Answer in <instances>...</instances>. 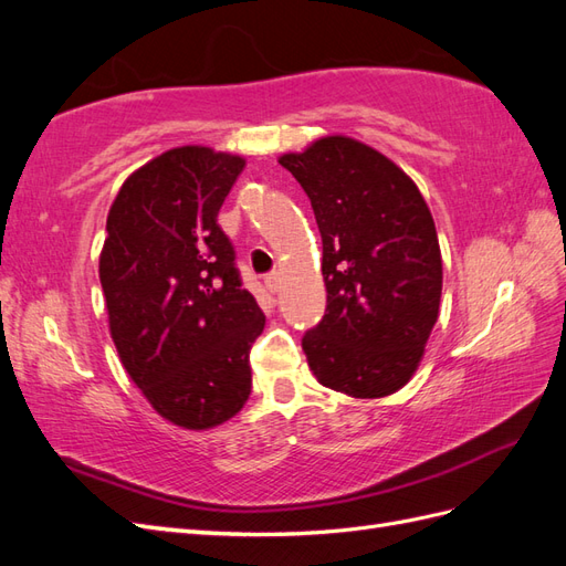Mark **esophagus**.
I'll list each match as a JSON object with an SVG mask.
<instances>
[{"label": "esophagus", "instance_id": "34e87169", "mask_svg": "<svg viewBox=\"0 0 566 566\" xmlns=\"http://www.w3.org/2000/svg\"><path fill=\"white\" fill-rule=\"evenodd\" d=\"M264 285H266V290L269 293H273L276 295L279 290H281V273L279 271H273V273H269V276L264 279Z\"/></svg>", "mask_w": 566, "mask_h": 566}]
</instances>
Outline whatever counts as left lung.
<instances>
[{
    "instance_id": "obj_1",
    "label": "left lung",
    "mask_w": 566,
    "mask_h": 566,
    "mask_svg": "<svg viewBox=\"0 0 566 566\" xmlns=\"http://www.w3.org/2000/svg\"><path fill=\"white\" fill-rule=\"evenodd\" d=\"M279 163L310 196L328 304L302 349L323 387L354 399L401 389L441 300L434 219L401 167L349 136H323Z\"/></svg>"
}]
</instances>
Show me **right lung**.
Returning <instances> with one entry per match:
<instances>
[{
	"mask_svg": "<svg viewBox=\"0 0 566 566\" xmlns=\"http://www.w3.org/2000/svg\"><path fill=\"white\" fill-rule=\"evenodd\" d=\"M245 160L205 146L153 158L119 188L98 260L111 337L134 385L184 430H210L250 397L264 314L217 224Z\"/></svg>",
	"mask_w": 566,
	"mask_h": 566,
	"instance_id": "obj_1",
	"label": "right lung"
}]
</instances>
